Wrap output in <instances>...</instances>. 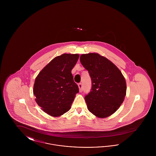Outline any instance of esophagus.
<instances>
[{
    "instance_id": "1",
    "label": "esophagus",
    "mask_w": 156,
    "mask_h": 156,
    "mask_svg": "<svg viewBox=\"0 0 156 156\" xmlns=\"http://www.w3.org/2000/svg\"><path fill=\"white\" fill-rule=\"evenodd\" d=\"M78 87H79V89H80V92H82V90H83V87H82V84L81 83H78Z\"/></svg>"
}]
</instances>
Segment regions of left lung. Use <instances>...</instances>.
<instances>
[{"mask_svg": "<svg viewBox=\"0 0 156 156\" xmlns=\"http://www.w3.org/2000/svg\"><path fill=\"white\" fill-rule=\"evenodd\" d=\"M80 62L92 81L90 91L85 97L88 110L98 118L109 116L119 109L126 96L123 75L111 61L97 53L82 54Z\"/></svg>", "mask_w": 156, "mask_h": 156, "instance_id": "1", "label": "left lung"}]
</instances>
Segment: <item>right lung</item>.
<instances>
[{
	"instance_id": "obj_1",
	"label": "right lung",
	"mask_w": 156,
	"mask_h": 156,
	"mask_svg": "<svg viewBox=\"0 0 156 156\" xmlns=\"http://www.w3.org/2000/svg\"><path fill=\"white\" fill-rule=\"evenodd\" d=\"M77 54H64L51 60L37 75L33 88L36 102L43 111L57 117L68 111L79 92L71 70Z\"/></svg>"
}]
</instances>
